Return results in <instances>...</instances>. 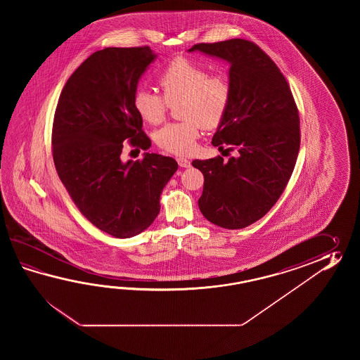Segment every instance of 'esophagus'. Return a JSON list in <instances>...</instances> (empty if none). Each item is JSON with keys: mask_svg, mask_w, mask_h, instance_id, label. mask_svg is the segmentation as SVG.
I'll return each instance as SVG.
<instances>
[{"mask_svg": "<svg viewBox=\"0 0 360 360\" xmlns=\"http://www.w3.org/2000/svg\"><path fill=\"white\" fill-rule=\"evenodd\" d=\"M177 163H179V166L183 167V169H189L191 166V161L186 160V158H183V157H179V158H177Z\"/></svg>", "mask_w": 360, "mask_h": 360, "instance_id": "34e87169", "label": "esophagus"}]
</instances>
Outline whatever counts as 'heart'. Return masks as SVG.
<instances>
[{
  "label": "heart",
  "mask_w": 360,
  "mask_h": 360,
  "mask_svg": "<svg viewBox=\"0 0 360 360\" xmlns=\"http://www.w3.org/2000/svg\"><path fill=\"white\" fill-rule=\"evenodd\" d=\"M160 94L139 89L134 95V108L143 121L162 122L167 104H177V115L183 122L169 123L155 135L162 149L175 154L193 152L199 130L214 129L221 122L230 101V84L224 75H208V70L188 59L179 58L162 70Z\"/></svg>",
  "instance_id": "heart-1"
}]
</instances>
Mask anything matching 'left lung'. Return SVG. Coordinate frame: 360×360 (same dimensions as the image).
I'll return each instance as SVG.
<instances>
[{"label": "left lung", "instance_id": "1", "mask_svg": "<svg viewBox=\"0 0 360 360\" xmlns=\"http://www.w3.org/2000/svg\"><path fill=\"white\" fill-rule=\"evenodd\" d=\"M229 64L230 101L212 146L237 157L195 160L205 176L199 210L225 229H243L268 214L291 177L300 150V120L276 63L247 39L198 44L188 50Z\"/></svg>", "mask_w": 360, "mask_h": 360}]
</instances>
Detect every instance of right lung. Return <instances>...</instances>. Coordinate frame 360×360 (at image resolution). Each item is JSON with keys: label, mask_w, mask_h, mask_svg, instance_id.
Masks as SVG:
<instances>
[{"label": "right lung", "mask_w": 360, "mask_h": 360, "mask_svg": "<svg viewBox=\"0 0 360 360\" xmlns=\"http://www.w3.org/2000/svg\"><path fill=\"white\" fill-rule=\"evenodd\" d=\"M155 59L148 46L94 53L69 77L55 110L53 157L61 183L86 219L115 238L135 237L153 224L179 167L161 154L121 160L127 139L150 146L134 95Z\"/></svg>", "instance_id": "add662e5"}]
</instances>
